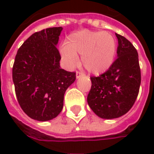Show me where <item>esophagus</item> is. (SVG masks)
Wrapping results in <instances>:
<instances>
[{
  "label": "esophagus",
  "mask_w": 154,
  "mask_h": 154,
  "mask_svg": "<svg viewBox=\"0 0 154 154\" xmlns=\"http://www.w3.org/2000/svg\"><path fill=\"white\" fill-rule=\"evenodd\" d=\"M84 73L83 72H79V71H77V73H76V77H77V78H79V77H81L82 76H83Z\"/></svg>",
  "instance_id": "34e87169"
}]
</instances>
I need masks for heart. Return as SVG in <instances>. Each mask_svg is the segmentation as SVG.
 Masks as SVG:
<instances>
[{"instance_id":"heart-1","label":"heart","mask_w":154,"mask_h":154,"mask_svg":"<svg viewBox=\"0 0 154 154\" xmlns=\"http://www.w3.org/2000/svg\"><path fill=\"white\" fill-rule=\"evenodd\" d=\"M116 54V38L106 31L84 29L70 35L61 48V54L70 65L77 63L82 55L83 67L91 73H103L113 63Z\"/></svg>"}]
</instances>
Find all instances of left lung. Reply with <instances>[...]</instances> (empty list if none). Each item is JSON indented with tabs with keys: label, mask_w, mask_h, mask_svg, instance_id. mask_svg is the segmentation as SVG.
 I'll return each instance as SVG.
<instances>
[{
	"label": "left lung",
	"mask_w": 154,
	"mask_h": 154,
	"mask_svg": "<svg viewBox=\"0 0 154 154\" xmlns=\"http://www.w3.org/2000/svg\"><path fill=\"white\" fill-rule=\"evenodd\" d=\"M118 38L117 58L99 77H91L87 103L102 119H115L132 108L139 95L141 72L136 48L124 36Z\"/></svg>",
	"instance_id": "left-lung-1"
}]
</instances>
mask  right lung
I'll use <instances>...</instances> for the list:
<instances>
[{
	"label": "right lung",
	"instance_id": "add662e5",
	"mask_svg": "<svg viewBox=\"0 0 154 154\" xmlns=\"http://www.w3.org/2000/svg\"><path fill=\"white\" fill-rule=\"evenodd\" d=\"M62 29L53 27L33 34L17 51L12 68L19 104L29 117L38 121L59 115L65 91L76 80V72L60 67L56 45Z\"/></svg>",
	"mask_w": 154,
	"mask_h": 154
}]
</instances>
